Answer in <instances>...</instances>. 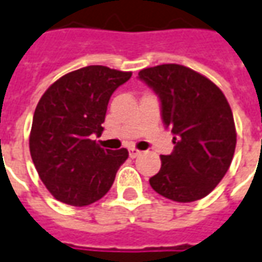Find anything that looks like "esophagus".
I'll return each mask as SVG.
<instances>
[{"label": "esophagus", "instance_id": "34e87169", "mask_svg": "<svg viewBox=\"0 0 262 262\" xmlns=\"http://www.w3.org/2000/svg\"><path fill=\"white\" fill-rule=\"evenodd\" d=\"M128 154H129V157H131V158H135L137 155L141 154V151H138L137 148H128Z\"/></svg>", "mask_w": 262, "mask_h": 262}]
</instances>
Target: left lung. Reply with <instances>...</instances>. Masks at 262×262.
<instances>
[{"mask_svg":"<svg viewBox=\"0 0 262 262\" xmlns=\"http://www.w3.org/2000/svg\"><path fill=\"white\" fill-rule=\"evenodd\" d=\"M138 78L161 102L174 149L161 155V169L149 178L155 192L177 203L208 195L230 168L237 133L230 104L214 82L178 64L145 68Z\"/></svg>","mask_w":262,"mask_h":262,"instance_id":"1","label":"left lung"}]
</instances>
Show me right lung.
Here are the masks:
<instances>
[{"instance_id": "1", "label": "right lung", "mask_w": 262, "mask_h": 262, "mask_svg": "<svg viewBox=\"0 0 262 262\" xmlns=\"http://www.w3.org/2000/svg\"><path fill=\"white\" fill-rule=\"evenodd\" d=\"M131 75L108 67H84L57 79L41 97L30 152L41 181L61 203L84 207L98 201L128 158L125 148H101L91 135H101L111 95Z\"/></svg>"}]
</instances>
